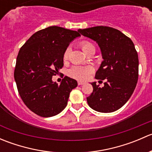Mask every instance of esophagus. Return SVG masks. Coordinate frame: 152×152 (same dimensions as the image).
<instances>
[{"instance_id":"1","label":"esophagus","mask_w":152,"mask_h":152,"mask_svg":"<svg viewBox=\"0 0 152 152\" xmlns=\"http://www.w3.org/2000/svg\"><path fill=\"white\" fill-rule=\"evenodd\" d=\"M85 82H81V81H79V82H78V85H85Z\"/></svg>"}]
</instances>
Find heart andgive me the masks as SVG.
<instances>
[{"instance_id":"1","label":"heart","mask_w":152,"mask_h":152,"mask_svg":"<svg viewBox=\"0 0 152 152\" xmlns=\"http://www.w3.org/2000/svg\"><path fill=\"white\" fill-rule=\"evenodd\" d=\"M80 46L82 48V50L85 53H87L89 49H90L91 48H95L93 44L87 42V41H82L80 43ZM68 55L69 48H67L65 51L64 52V60H67V58H68ZM93 71V67L90 66V65H87V66H73L69 70L68 74L69 76L74 78V79H79V80H86Z\"/></svg>"}]
</instances>
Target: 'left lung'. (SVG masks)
<instances>
[{"label": "left lung", "instance_id": "obj_1", "mask_svg": "<svg viewBox=\"0 0 152 152\" xmlns=\"http://www.w3.org/2000/svg\"><path fill=\"white\" fill-rule=\"evenodd\" d=\"M78 31L97 42L104 59L95 78L106 82L103 87L92 82L93 90L87 98V103L99 113L116 111L131 97L138 79V55L134 43L111 27L96 26Z\"/></svg>", "mask_w": 152, "mask_h": 152}]
</instances>
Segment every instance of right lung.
<instances>
[{
	"mask_svg": "<svg viewBox=\"0 0 152 152\" xmlns=\"http://www.w3.org/2000/svg\"><path fill=\"white\" fill-rule=\"evenodd\" d=\"M80 36L76 31L50 26L34 34L20 49L15 80L23 102L35 114L52 117L67 106L77 82L65 76L58 85L52 76L63 67L64 52L70 42Z\"/></svg>",
	"mask_w": 152,
	"mask_h": 152,
	"instance_id": "right-lung-1",
	"label": "right lung"
}]
</instances>
